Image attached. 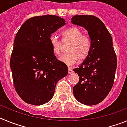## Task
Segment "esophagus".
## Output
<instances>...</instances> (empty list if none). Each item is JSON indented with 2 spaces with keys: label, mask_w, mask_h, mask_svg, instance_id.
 I'll return each mask as SVG.
<instances>
[{
  "label": "esophagus",
  "mask_w": 127,
  "mask_h": 127,
  "mask_svg": "<svg viewBox=\"0 0 127 127\" xmlns=\"http://www.w3.org/2000/svg\"><path fill=\"white\" fill-rule=\"evenodd\" d=\"M72 69H70V68H68V73L69 74H71L72 73Z\"/></svg>",
  "instance_id": "34e87169"
}]
</instances>
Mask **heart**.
Returning <instances> with one entry per match:
<instances>
[{
	"instance_id": "obj_1",
	"label": "heart",
	"mask_w": 127,
	"mask_h": 127,
	"mask_svg": "<svg viewBox=\"0 0 127 127\" xmlns=\"http://www.w3.org/2000/svg\"><path fill=\"white\" fill-rule=\"evenodd\" d=\"M83 32L75 27H70L62 32V40L65 42H70L67 48L68 53L64 54L59 60L67 65H72L77 62L85 60L89 56L92 50V44L90 39L83 35ZM52 51L56 55H60L62 44L60 41L52 35L50 38Z\"/></svg>"
}]
</instances>
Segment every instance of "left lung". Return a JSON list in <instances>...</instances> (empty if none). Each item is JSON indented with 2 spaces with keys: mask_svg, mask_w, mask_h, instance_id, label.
I'll return each mask as SVG.
<instances>
[{
  "mask_svg": "<svg viewBox=\"0 0 127 127\" xmlns=\"http://www.w3.org/2000/svg\"><path fill=\"white\" fill-rule=\"evenodd\" d=\"M72 24L88 31L92 47L89 56L78 68L73 69L79 81L73 88L77 101L86 105L101 102L114 83L117 59L112 37L101 20L92 15H76Z\"/></svg>",
  "mask_w": 127,
  "mask_h": 127,
  "instance_id": "1",
  "label": "left lung"
}]
</instances>
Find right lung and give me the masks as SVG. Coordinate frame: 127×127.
Masks as SVG:
<instances>
[{
    "mask_svg": "<svg viewBox=\"0 0 127 127\" xmlns=\"http://www.w3.org/2000/svg\"><path fill=\"white\" fill-rule=\"evenodd\" d=\"M65 24L55 15L29 19L18 31L10 67L16 91L23 101L40 105L53 98L56 85L68 74L65 64L57 59L50 38Z\"/></svg>",
    "mask_w": 127,
    "mask_h": 127,
    "instance_id": "right-lung-1",
    "label": "right lung"
}]
</instances>
